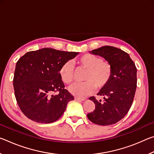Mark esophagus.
I'll list each match as a JSON object with an SVG mask.
<instances>
[{
    "instance_id": "1",
    "label": "esophagus",
    "mask_w": 154,
    "mask_h": 154,
    "mask_svg": "<svg viewBox=\"0 0 154 154\" xmlns=\"http://www.w3.org/2000/svg\"><path fill=\"white\" fill-rule=\"evenodd\" d=\"M75 100H78V101H83V100H85V99L80 98H78V97H75Z\"/></svg>"
}]
</instances>
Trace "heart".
<instances>
[{
	"instance_id": "1",
	"label": "heart",
	"mask_w": 154,
	"mask_h": 154,
	"mask_svg": "<svg viewBox=\"0 0 154 154\" xmlns=\"http://www.w3.org/2000/svg\"><path fill=\"white\" fill-rule=\"evenodd\" d=\"M80 69L85 70L83 83H74L69 90L72 95L83 98L92 94L95 88L98 90L105 89L113 77V66L107 60L91 54H85L76 60ZM74 67L72 62L66 61L59 69V75L62 82L70 84L74 79Z\"/></svg>"
}]
</instances>
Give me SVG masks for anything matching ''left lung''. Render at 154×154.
I'll use <instances>...</instances> for the list:
<instances>
[{"mask_svg": "<svg viewBox=\"0 0 154 154\" xmlns=\"http://www.w3.org/2000/svg\"><path fill=\"white\" fill-rule=\"evenodd\" d=\"M90 52L110 62L113 77L107 87L97 94L103 96V102L98 101L94 96L89 98L94 103L95 109L87 115L88 118L100 126L114 124L131 107L137 89V68L128 54L115 47L103 46Z\"/></svg>", "mask_w": 154, "mask_h": 154, "instance_id": "1", "label": "left lung"}]
</instances>
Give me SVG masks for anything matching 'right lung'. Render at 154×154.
Wrapping results in <instances>:
<instances>
[{
    "label": "right lung",
    "instance_id": "right-lung-1",
    "mask_svg": "<svg viewBox=\"0 0 154 154\" xmlns=\"http://www.w3.org/2000/svg\"><path fill=\"white\" fill-rule=\"evenodd\" d=\"M78 52L43 48L27 52L15 66L14 88L21 111L38 123L49 124L60 118L73 96L64 89L59 69ZM58 91V95L51 94Z\"/></svg>",
    "mask_w": 154,
    "mask_h": 154
}]
</instances>
